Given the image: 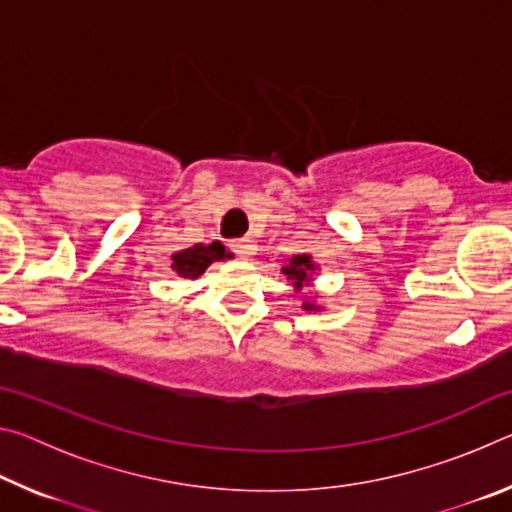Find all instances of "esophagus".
Listing matches in <instances>:
<instances>
[{"label": "esophagus", "instance_id": "1", "mask_svg": "<svg viewBox=\"0 0 512 512\" xmlns=\"http://www.w3.org/2000/svg\"><path fill=\"white\" fill-rule=\"evenodd\" d=\"M232 246H235V250H237V253H239L241 257H253L255 250H257L255 241L250 239V237H241V239H237V241H232Z\"/></svg>", "mask_w": 512, "mask_h": 512}]
</instances>
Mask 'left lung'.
Returning <instances> with one entry per match:
<instances>
[{"instance_id": "8db88e82", "label": "left lung", "mask_w": 512, "mask_h": 512, "mask_svg": "<svg viewBox=\"0 0 512 512\" xmlns=\"http://www.w3.org/2000/svg\"><path fill=\"white\" fill-rule=\"evenodd\" d=\"M318 271V264L311 259V255L302 253V255H291L287 259V264L282 266V273L287 280L291 282L293 293L302 296V305L300 309L305 311H323V307L318 305V296L316 293H305V289H314V275Z\"/></svg>"}]
</instances>
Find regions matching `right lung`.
I'll list each match as a JSON object with an SVG mask.
<instances>
[{"label": "right lung", "mask_w": 512, "mask_h": 512, "mask_svg": "<svg viewBox=\"0 0 512 512\" xmlns=\"http://www.w3.org/2000/svg\"><path fill=\"white\" fill-rule=\"evenodd\" d=\"M230 253L225 250L221 241H212V244H194L183 250H176L171 255V268L176 271L180 277H187V280H196L201 277L207 266L214 262H223L228 259Z\"/></svg>", "instance_id": "right-lung-1"}]
</instances>
